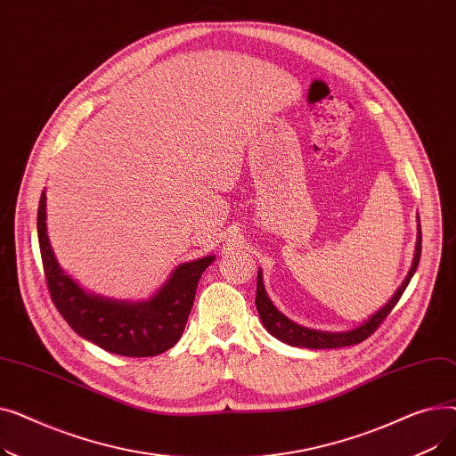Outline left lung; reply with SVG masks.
I'll return each instance as SVG.
<instances>
[{
	"instance_id": "1",
	"label": "left lung",
	"mask_w": 456,
	"mask_h": 456,
	"mask_svg": "<svg viewBox=\"0 0 456 456\" xmlns=\"http://www.w3.org/2000/svg\"><path fill=\"white\" fill-rule=\"evenodd\" d=\"M418 218V240H416V249H414V258H412V266L406 273L404 281L401 282L399 289L395 290V294L390 297V301L379 308L375 314H371L368 320H364L361 325H356L354 329L349 330H340V332H329V330H318V329H308L303 327L296 322H292L290 318H286L281 310L273 305V301L270 299L266 286H265V279H262V270H258L256 275V297H255V305L258 310V316L262 320V325L266 327V330L275 337L277 340L294 346V347H308V349H337V347H346V346H354L361 344L362 340H366L370 334L380 325V322L385 320L392 308L397 305L399 297L403 296V292L409 286L411 279L414 277L418 265H419V255H421V225H419V216Z\"/></svg>"
}]
</instances>
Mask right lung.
<instances>
[{
    "instance_id": "obj_1",
    "label": "right lung",
    "mask_w": 456,
    "mask_h": 456,
    "mask_svg": "<svg viewBox=\"0 0 456 456\" xmlns=\"http://www.w3.org/2000/svg\"><path fill=\"white\" fill-rule=\"evenodd\" d=\"M45 218L44 190L37 231L47 289L61 316L81 338L122 356H155L179 342L194 305L200 277L214 262V255L183 262L150 299H110L86 292L61 268L47 236Z\"/></svg>"
}]
</instances>
